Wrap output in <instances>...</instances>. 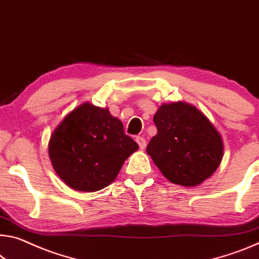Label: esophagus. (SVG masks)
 <instances>
[{
  "instance_id": "obj_1",
  "label": "esophagus",
  "mask_w": 259,
  "mask_h": 259,
  "mask_svg": "<svg viewBox=\"0 0 259 259\" xmlns=\"http://www.w3.org/2000/svg\"><path fill=\"white\" fill-rule=\"evenodd\" d=\"M136 142L137 144L139 145V147H141L142 150H144L146 147V139L143 137V136H137L136 137Z\"/></svg>"
}]
</instances>
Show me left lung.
I'll use <instances>...</instances> for the list:
<instances>
[{"label":"left lung","mask_w":259,"mask_h":259,"mask_svg":"<svg viewBox=\"0 0 259 259\" xmlns=\"http://www.w3.org/2000/svg\"><path fill=\"white\" fill-rule=\"evenodd\" d=\"M153 122L158 133L146 152L166 179L196 187L214 173L223 159V141L198 109L184 102L162 105Z\"/></svg>","instance_id":"8db88e82"}]
</instances>
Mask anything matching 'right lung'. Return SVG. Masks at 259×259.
Listing matches in <instances>:
<instances>
[{
  "label": "right lung",
  "instance_id": "obj_1",
  "mask_svg": "<svg viewBox=\"0 0 259 259\" xmlns=\"http://www.w3.org/2000/svg\"><path fill=\"white\" fill-rule=\"evenodd\" d=\"M137 150L120 120L89 102L64 117L48 145L57 175L70 188L86 192L109 186Z\"/></svg>",
  "mask_w": 259,
  "mask_h": 259
}]
</instances>
